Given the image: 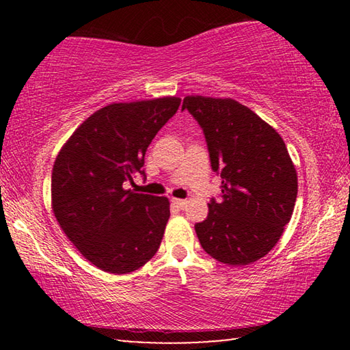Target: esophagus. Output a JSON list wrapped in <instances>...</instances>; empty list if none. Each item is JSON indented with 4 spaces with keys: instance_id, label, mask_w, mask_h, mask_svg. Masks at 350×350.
I'll return each instance as SVG.
<instances>
[{
    "instance_id": "34e87169",
    "label": "esophagus",
    "mask_w": 350,
    "mask_h": 350,
    "mask_svg": "<svg viewBox=\"0 0 350 350\" xmlns=\"http://www.w3.org/2000/svg\"><path fill=\"white\" fill-rule=\"evenodd\" d=\"M171 205L176 206V208H179V210H183L187 206V200H183V199H171Z\"/></svg>"
}]
</instances>
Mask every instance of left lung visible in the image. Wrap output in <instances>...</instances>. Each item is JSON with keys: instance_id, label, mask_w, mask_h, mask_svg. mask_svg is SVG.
I'll use <instances>...</instances> for the list:
<instances>
[{"instance_id": "obj_1", "label": "left lung", "mask_w": 350, "mask_h": 350, "mask_svg": "<svg viewBox=\"0 0 350 350\" xmlns=\"http://www.w3.org/2000/svg\"><path fill=\"white\" fill-rule=\"evenodd\" d=\"M187 109L202 128L221 198L194 225L204 250L228 265H247L276 245L298 194L286 144L269 123L232 98L188 96Z\"/></svg>"}]
</instances>
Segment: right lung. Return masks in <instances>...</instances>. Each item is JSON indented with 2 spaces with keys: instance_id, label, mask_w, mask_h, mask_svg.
Returning a JSON list of instances; mask_svg holds the SVG:
<instances>
[{
  "instance_id": "add662e5",
  "label": "right lung",
  "mask_w": 350,
  "mask_h": 350,
  "mask_svg": "<svg viewBox=\"0 0 350 350\" xmlns=\"http://www.w3.org/2000/svg\"><path fill=\"white\" fill-rule=\"evenodd\" d=\"M179 97L112 103L88 117L64 144L52 170V210L69 241L96 267L123 275L161 245L167 198L125 189L145 177V152L179 109Z\"/></svg>"
}]
</instances>
